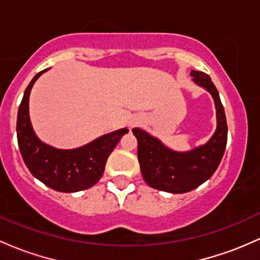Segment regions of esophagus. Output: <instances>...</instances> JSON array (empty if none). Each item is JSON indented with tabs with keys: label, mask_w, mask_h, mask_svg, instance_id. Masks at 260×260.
Returning a JSON list of instances; mask_svg holds the SVG:
<instances>
[{
	"label": "esophagus",
	"mask_w": 260,
	"mask_h": 260,
	"mask_svg": "<svg viewBox=\"0 0 260 260\" xmlns=\"http://www.w3.org/2000/svg\"><path fill=\"white\" fill-rule=\"evenodd\" d=\"M135 123H136V121H133V122H132V123H131V125H132V124H135Z\"/></svg>",
	"instance_id": "obj_1"
}]
</instances>
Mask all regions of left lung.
Here are the masks:
<instances>
[{
    "instance_id": "left-lung-1",
    "label": "left lung",
    "mask_w": 260,
    "mask_h": 260,
    "mask_svg": "<svg viewBox=\"0 0 260 260\" xmlns=\"http://www.w3.org/2000/svg\"><path fill=\"white\" fill-rule=\"evenodd\" d=\"M191 76L215 100L217 128L206 144L189 152H174L145 131L132 129L138 141V160L145 182L154 189L172 193L187 192L209 180L218 168L227 144L226 115L217 88L207 74L192 70Z\"/></svg>"
}]
</instances>
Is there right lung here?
Instances as JSON below:
<instances>
[{
	"label": "right lung",
	"mask_w": 260,
	"mask_h": 260,
	"mask_svg": "<svg viewBox=\"0 0 260 260\" xmlns=\"http://www.w3.org/2000/svg\"><path fill=\"white\" fill-rule=\"evenodd\" d=\"M37 74L24 91L17 117V141L22 158L38 180L60 192H76L101 179L107 158L119 139L128 133L127 128L115 131L76 149H56L43 143L34 133L29 119V93L33 84L44 71Z\"/></svg>",
	"instance_id": "add662e5"
}]
</instances>
